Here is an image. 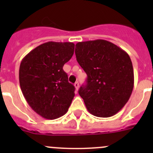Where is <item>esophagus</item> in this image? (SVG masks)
Here are the masks:
<instances>
[{"label":"esophagus","mask_w":153,"mask_h":153,"mask_svg":"<svg viewBox=\"0 0 153 153\" xmlns=\"http://www.w3.org/2000/svg\"><path fill=\"white\" fill-rule=\"evenodd\" d=\"M74 86H75V89H76V91L78 90V88H79V83L78 82H75V84H74Z\"/></svg>","instance_id":"34e87169"}]
</instances>
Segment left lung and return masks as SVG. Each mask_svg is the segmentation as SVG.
Wrapping results in <instances>:
<instances>
[{"instance_id": "obj_1", "label": "left lung", "mask_w": 153, "mask_h": 153, "mask_svg": "<svg viewBox=\"0 0 153 153\" xmlns=\"http://www.w3.org/2000/svg\"><path fill=\"white\" fill-rule=\"evenodd\" d=\"M75 52L87 75L86 84L78 91L87 110L101 118L115 115L126 104L133 89V67L129 55L101 39L78 42Z\"/></svg>"}]
</instances>
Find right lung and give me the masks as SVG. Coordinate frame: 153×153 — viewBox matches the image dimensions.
<instances>
[{
	"instance_id": "obj_1",
	"label": "right lung",
	"mask_w": 153,
	"mask_h": 153,
	"mask_svg": "<svg viewBox=\"0 0 153 153\" xmlns=\"http://www.w3.org/2000/svg\"><path fill=\"white\" fill-rule=\"evenodd\" d=\"M75 44L49 41L29 52L21 63L19 82L30 107L44 118L56 119L67 112L75 96L63 67L72 57Z\"/></svg>"
}]
</instances>
